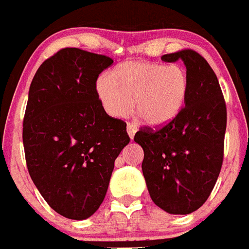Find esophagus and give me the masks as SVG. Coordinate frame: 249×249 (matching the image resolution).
I'll use <instances>...</instances> for the list:
<instances>
[{
	"mask_svg": "<svg viewBox=\"0 0 249 249\" xmlns=\"http://www.w3.org/2000/svg\"><path fill=\"white\" fill-rule=\"evenodd\" d=\"M136 131H137V127L135 126V123L127 122V133H128V136L131 140H133V137H135Z\"/></svg>",
	"mask_w": 249,
	"mask_h": 249,
	"instance_id": "34e87169",
	"label": "esophagus"
}]
</instances>
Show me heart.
Returning <instances> with one entry per match:
<instances>
[{"instance_id": "b5f03b06", "label": "heart", "mask_w": 249, "mask_h": 249, "mask_svg": "<svg viewBox=\"0 0 249 249\" xmlns=\"http://www.w3.org/2000/svg\"><path fill=\"white\" fill-rule=\"evenodd\" d=\"M97 94L112 117H124L135 101L142 122L160 126L179 113L188 89L186 72L178 66L151 62H123L97 81Z\"/></svg>"}]
</instances>
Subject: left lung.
Returning a JSON list of instances; mask_svg holds the SVG:
<instances>
[{
  "mask_svg": "<svg viewBox=\"0 0 249 249\" xmlns=\"http://www.w3.org/2000/svg\"><path fill=\"white\" fill-rule=\"evenodd\" d=\"M160 59L183 61L184 106L162 126L140 128L135 142L143 148L142 172L152 201L171 214H188L207 201L221 172L227 108L214 71L198 52L184 48Z\"/></svg>",
  "mask_w": 249,
  "mask_h": 249,
  "instance_id": "left-lung-1",
  "label": "left lung"
}]
</instances>
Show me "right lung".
Instances as JSON below:
<instances>
[{"label": "right lung", "instance_id": "add662e5", "mask_svg": "<svg viewBox=\"0 0 249 249\" xmlns=\"http://www.w3.org/2000/svg\"><path fill=\"white\" fill-rule=\"evenodd\" d=\"M113 59L62 48L31 82L22 140L35 186L58 214L86 219L100 208L114 160L129 137L126 122L106 113L96 82Z\"/></svg>", "mask_w": 249, "mask_h": 249}]
</instances>
